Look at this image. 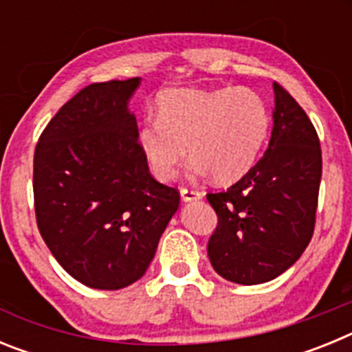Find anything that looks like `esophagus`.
<instances>
[{"label":"esophagus","mask_w":352,"mask_h":352,"mask_svg":"<svg viewBox=\"0 0 352 352\" xmlns=\"http://www.w3.org/2000/svg\"><path fill=\"white\" fill-rule=\"evenodd\" d=\"M182 199L185 203H192V201H199V199H203V192L195 190V188H182Z\"/></svg>","instance_id":"34e87169"}]
</instances>
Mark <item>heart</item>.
Masks as SVG:
<instances>
[{
  "mask_svg": "<svg viewBox=\"0 0 352 352\" xmlns=\"http://www.w3.org/2000/svg\"><path fill=\"white\" fill-rule=\"evenodd\" d=\"M157 120L138 135L151 173L162 182L176 178L186 158L195 173L232 183L252 169L268 135V107L247 88H174L157 100Z\"/></svg>",
  "mask_w": 352,
  "mask_h": 352,
  "instance_id": "heart-1",
  "label": "heart"
}]
</instances>
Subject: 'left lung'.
<instances>
[{"label":"left lung","instance_id":"obj_1","mask_svg":"<svg viewBox=\"0 0 352 352\" xmlns=\"http://www.w3.org/2000/svg\"><path fill=\"white\" fill-rule=\"evenodd\" d=\"M268 149L243 178L206 199L219 217L208 241L211 266L226 280L256 285L300 259L316 226L322 157L312 121L273 82Z\"/></svg>","mask_w":352,"mask_h":352}]
</instances>
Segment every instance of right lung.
Here are the masks:
<instances>
[{
	"mask_svg": "<svg viewBox=\"0 0 352 352\" xmlns=\"http://www.w3.org/2000/svg\"><path fill=\"white\" fill-rule=\"evenodd\" d=\"M139 77L89 84L43 129L33 160L36 226L65 272L116 291L138 282L179 206L151 176L129 100Z\"/></svg>",
	"mask_w": 352,
	"mask_h": 352,
	"instance_id": "add662e5",
	"label": "right lung"
}]
</instances>
